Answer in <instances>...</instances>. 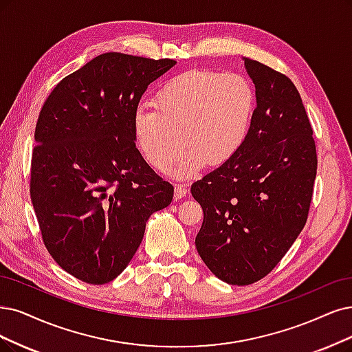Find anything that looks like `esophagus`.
Returning <instances> with one entry per match:
<instances>
[{
	"instance_id": "34e87169",
	"label": "esophagus",
	"mask_w": 352,
	"mask_h": 352,
	"mask_svg": "<svg viewBox=\"0 0 352 352\" xmlns=\"http://www.w3.org/2000/svg\"><path fill=\"white\" fill-rule=\"evenodd\" d=\"M187 192H188V190H187V186H186V184L177 183V184L174 186V196H175V199H183Z\"/></svg>"
}]
</instances>
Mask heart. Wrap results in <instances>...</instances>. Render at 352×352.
<instances>
[{"mask_svg": "<svg viewBox=\"0 0 352 352\" xmlns=\"http://www.w3.org/2000/svg\"><path fill=\"white\" fill-rule=\"evenodd\" d=\"M255 102V89L243 75L190 69L161 85L156 107L135 111V139L149 165L162 173L178 160L186 139L191 148L177 173L188 177L207 160L222 164L239 151Z\"/></svg>", "mask_w": 352, "mask_h": 352, "instance_id": "obj_1", "label": "heart"}]
</instances>
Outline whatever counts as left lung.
<instances>
[{
  "label": "left lung",
  "mask_w": 352,
  "mask_h": 352,
  "mask_svg": "<svg viewBox=\"0 0 352 352\" xmlns=\"http://www.w3.org/2000/svg\"><path fill=\"white\" fill-rule=\"evenodd\" d=\"M256 107L239 151L191 186L203 209L196 248L232 285L264 278L306 225L318 155L300 94L289 76L243 58Z\"/></svg>",
  "instance_id": "1"
}]
</instances>
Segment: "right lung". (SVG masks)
<instances>
[{
	"label": "right lung",
	"mask_w": 352,
	"mask_h": 352,
	"mask_svg": "<svg viewBox=\"0 0 352 352\" xmlns=\"http://www.w3.org/2000/svg\"><path fill=\"white\" fill-rule=\"evenodd\" d=\"M175 63L102 54L65 76L38 114L30 197L46 250L78 280H114L149 216L173 201V184L136 148L133 116L148 85Z\"/></svg>",
	"instance_id": "add662e5"
}]
</instances>
